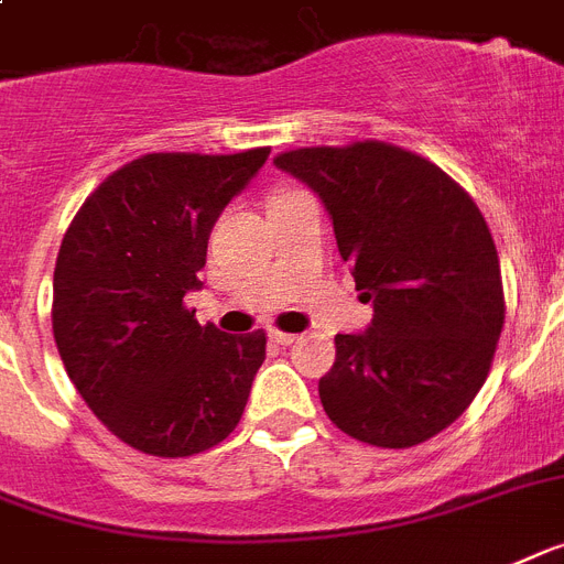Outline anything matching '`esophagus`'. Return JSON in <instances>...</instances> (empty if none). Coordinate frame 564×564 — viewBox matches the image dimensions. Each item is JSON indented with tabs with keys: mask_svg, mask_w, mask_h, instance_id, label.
I'll use <instances>...</instances> for the list:
<instances>
[{
	"mask_svg": "<svg viewBox=\"0 0 564 564\" xmlns=\"http://www.w3.org/2000/svg\"><path fill=\"white\" fill-rule=\"evenodd\" d=\"M268 337H271V343H276V346H293L296 343V334H288V332H276V328H271L268 332Z\"/></svg>",
	"mask_w": 564,
	"mask_h": 564,
	"instance_id": "1",
	"label": "esophagus"
}]
</instances>
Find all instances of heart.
I'll return each instance as SVG.
<instances>
[{
    "label": "heart",
    "instance_id": "heart-1",
    "mask_svg": "<svg viewBox=\"0 0 564 564\" xmlns=\"http://www.w3.org/2000/svg\"><path fill=\"white\" fill-rule=\"evenodd\" d=\"M282 195H288V193H279V195H273V198H282Z\"/></svg>",
    "mask_w": 564,
    "mask_h": 564
}]
</instances>
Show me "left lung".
Here are the masks:
<instances>
[{
    "label": "left lung",
    "instance_id": "left-lung-1",
    "mask_svg": "<svg viewBox=\"0 0 564 564\" xmlns=\"http://www.w3.org/2000/svg\"><path fill=\"white\" fill-rule=\"evenodd\" d=\"M273 164L319 195L375 308L366 332L334 337L325 415L362 444L430 441L473 403L505 325L481 209L444 170L389 143L293 149Z\"/></svg>",
    "mask_w": 564,
    "mask_h": 564
}]
</instances>
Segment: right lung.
Wrapping results in <instances>:
<instances>
[{"instance_id": "right-lung-1", "label": "right lung", "mask_w": 564, "mask_h": 564, "mask_svg": "<svg viewBox=\"0 0 564 564\" xmlns=\"http://www.w3.org/2000/svg\"><path fill=\"white\" fill-rule=\"evenodd\" d=\"M271 149L158 152L88 195L54 268V339L88 409L147 455L184 458L225 441L264 362V334L198 325L209 232Z\"/></svg>"}]
</instances>
